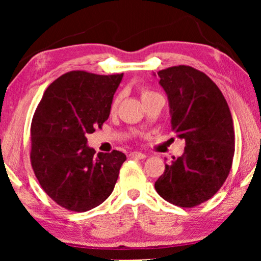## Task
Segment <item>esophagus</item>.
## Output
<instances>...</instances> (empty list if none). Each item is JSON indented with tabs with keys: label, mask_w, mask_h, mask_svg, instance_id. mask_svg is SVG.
Segmentation results:
<instances>
[{
	"label": "esophagus",
	"mask_w": 261,
	"mask_h": 261,
	"mask_svg": "<svg viewBox=\"0 0 261 261\" xmlns=\"http://www.w3.org/2000/svg\"><path fill=\"white\" fill-rule=\"evenodd\" d=\"M129 156H130V158L145 159V158H146V154H144V153H141V152H137V151H134V152H130V153H129Z\"/></svg>",
	"instance_id": "34e87169"
}]
</instances>
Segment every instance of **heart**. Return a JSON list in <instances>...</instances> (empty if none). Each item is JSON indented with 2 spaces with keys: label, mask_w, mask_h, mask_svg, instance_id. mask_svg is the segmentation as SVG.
Instances as JSON below:
<instances>
[{
  "label": "heart",
  "mask_w": 261,
  "mask_h": 261,
  "mask_svg": "<svg viewBox=\"0 0 261 261\" xmlns=\"http://www.w3.org/2000/svg\"><path fill=\"white\" fill-rule=\"evenodd\" d=\"M154 95H158L156 92L154 91H151L148 90V89H141V99L144 101V99L151 97V96H154ZM120 103V96H116L115 98L113 99L112 102V106H110V109H112V112H115V110L117 109V106H119Z\"/></svg>",
  "instance_id": "obj_1"
}]
</instances>
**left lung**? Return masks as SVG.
I'll return each instance as SVG.
<instances>
[{"label":"left lung","mask_w":261,"mask_h":261,"mask_svg":"<svg viewBox=\"0 0 261 261\" xmlns=\"http://www.w3.org/2000/svg\"><path fill=\"white\" fill-rule=\"evenodd\" d=\"M170 103L171 128L184 154L165 164L154 183L160 197L181 208L208 201L226 181L235 151L234 124L219 87L202 71L178 65L158 72Z\"/></svg>","instance_id":"left-lung-1"}]
</instances>
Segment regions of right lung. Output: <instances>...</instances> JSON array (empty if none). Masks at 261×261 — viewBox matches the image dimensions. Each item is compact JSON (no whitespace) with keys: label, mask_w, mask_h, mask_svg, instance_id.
Returning <instances> with one entry per match:
<instances>
[{"label":"right lung","mask_w":261,"mask_h":261,"mask_svg":"<svg viewBox=\"0 0 261 261\" xmlns=\"http://www.w3.org/2000/svg\"><path fill=\"white\" fill-rule=\"evenodd\" d=\"M123 73L70 71L48 85L31 124V164L42 190L57 204L83 213L106 201L126 155L97 153L87 135L108 120Z\"/></svg>","instance_id":"add662e5"}]
</instances>
